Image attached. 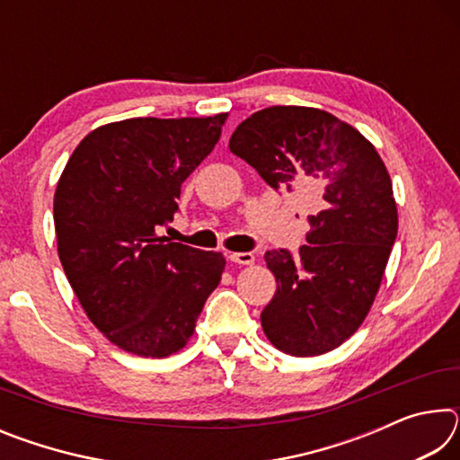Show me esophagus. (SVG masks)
<instances>
[{
	"label": "esophagus",
	"mask_w": 460,
	"mask_h": 460,
	"mask_svg": "<svg viewBox=\"0 0 460 460\" xmlns=\"http://www.w3.org/2000/svg\"><path fill=\"white\" fill-rule=\"evenodd\" d=\"M227 258L233 261V263H239V266H252L253 263V253L249 252H243V253H229Z\"/></svg>",
	"instance_id": "esophagus-1"
}]
</instances>
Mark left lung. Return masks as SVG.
I'll list each match as a JSON object with an SVG mask.
<instances>
[{"mask_svg": "<svg viewBox=\"0 0 460 460\" xmlns=\"http://www.w3.org/2000/svg\"><path fill=\"white\" fill-rule=\"evenodd\" d=\"M229 147L274 190L298 192L310 211L298 253H266L278 288L261 310L263 332L294 357L332 351L367 316L398 235L384 160L349 123L296 105L253 113Z\"/></svg>", "mask_w": 460, "mask_h": 460, "instance_id": "obj_1", "label": "left lung"}]
</instances>
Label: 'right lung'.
<instances>
[{"mask_svg":"<svg viewBox=\"0 0 460 460\" xmlns=\"http://www.w3.org/2000/svg\"><path fill=\"white\" fill-rule=\"evenodd\" d=\"M227 115L136 118L76 146L54 192L58 258L91 323L123 351L168 357L189 342L225 258L160 237L181 186Z\"/></svg>","mask_w":460,"mask_h":460,"instance_id":"add662e5","label":"right lung"}]
</instances>
